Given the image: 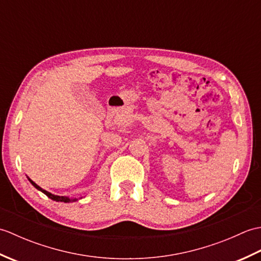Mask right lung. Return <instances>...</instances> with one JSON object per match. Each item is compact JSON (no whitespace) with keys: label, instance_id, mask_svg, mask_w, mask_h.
I'll return each mask as SVG.
<instances>
[{"label":"right lung","instance_id":"add662e5","mask_svg":"<svg viewBox=\"0 0 261 261\" xmlns=\"http://www.w3.org/2000/svg\"><path fill=\"white\" fill-rule=\"evenodd\" d=\"M29 180H30V182L31 184L35 186L37 190H39V191H41L43 194H46V195L49 197V198H51V199H54V201H56V202H65V203H69V202H74V201H76V198L75 199H71V198H68V197H65V196H58V195H54V194H51V193H49V192H47V191H45V190H42V188L40 187V186H38L35 181H32L30 178H29Z\"/></svg>","mask_w":261,"mask_h":261}]
</instances>
